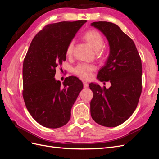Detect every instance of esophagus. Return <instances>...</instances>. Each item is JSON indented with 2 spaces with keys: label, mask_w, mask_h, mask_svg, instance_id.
I'll return each instance as SVG.
<instances>
[{
  "label": "esophagus",
  "mask_w": 159,
  "mask_h": 159,
  "mask_svg": "<svg viewBox=\"0 0 159 159\" xmlns=\"http://www.w3.org/2000/svg\"><path fill=\"white\" fill-rule=\"evenodd\" d=\"M83 84H84V87L85 88H88L89 85H88V82H86V81H84Z\"/></svg>",
  "instance_id": "esophagus-1"
}]
</instances>
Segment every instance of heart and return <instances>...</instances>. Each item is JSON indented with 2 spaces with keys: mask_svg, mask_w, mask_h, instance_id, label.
Listing matches in <instances>:
<instances>
[{
  "mask_svg": "<svg viewBox=\"0 0 159 159\" xmlns=\"http://www.w3.org/2000/svg\"><path fill=\"white\" fill-rule=\"evenodd\" d=\"M83 39L95 50L96 55L99 58H103L105 56V48L103 46L104 38L98 30L95 29H89L85 31L82 36ZM74 42L70 41L66 46V54L68 57H71L73 54ZM95 70V66L93 64L85 63H79L73 69L74 74L79 76L80 78L88 80L91 75V72Z\"/></svg>",
  "mask_w": 159,
  "mask_h": 159,
  "instance_id": "b5f03b06",
  "label": "heart"
}]
</instances>
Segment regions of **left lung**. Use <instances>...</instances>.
<instances>
[{
  "label": "left lung",
  "instance_id": "8db88e82",
  "mask_svg": "<svg viewBox=\"0 0 159 159\" xmlns=\"http://www.w3.org/2000/svg\"><path fill=\"white\" fill-rule=\"evenodd\" d=\"M91 25L102 31L109 41V56L98 79L111 84L109 89L89 85L93 93L91 115L101 125L117 127L127 121L137 107L142 91L141 59L133 40L115 24L99 21Z\"/></svg>",
  "mask_w": 159,
  "mask_h": 159
}]
</instances>
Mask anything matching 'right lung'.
<instances>
[{"mask_svg":"<svg viewBox=\"0 0 159 159\" xmlns=\"http://www.w3.org/2000/svg\"><path fill=\"white\" fill-rule=\"evenodd\" d=\"M87 20L47 25L34 37L23 62L22 96L28 112L47 128H59L69 121L72 105L83 89L75 76L63 85L54 78L56 68L66 61V49Z\"/></svg>","mask_w":159,"mask_h":159,"instance_id":"add662e5","label":"right lung"}]
</instances>
